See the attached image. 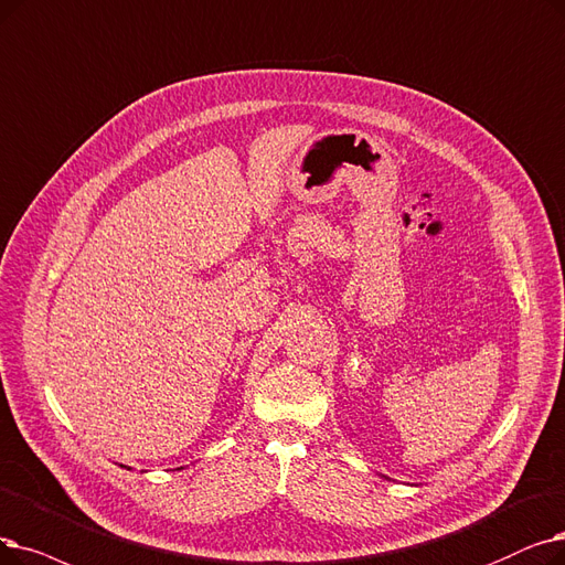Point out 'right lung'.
<instances>
[{"instance_id":"1","label":"right lung","mask_w":565,"mask_h":565,"mask_svg":"<svg viewBox=\"0 0 565 565\" xmlns=\"http://www.w3.org/2000/svg\"><path fill=\"white\" fill-rule=\"evenodd\" d=\"M119 466H121V463H119Z\"/></svg>"}]
</instances>
